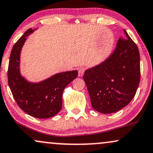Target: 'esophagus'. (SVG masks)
Returning <instances> with one entry per match:
<instances>
[{"instance_id": "1", "label": "esophagus", "mask_w": 153, "mask_h": 153, "mask_svg": "<svg viewBox=\"0 0 153 153\" xmlns=\"http://www.w3.org/2000/svg\"><path fill=\"white\" fill-rule=\"evenodd\" d=\"M85 71V68L80 67L78 68V76L82 77Z\"/></svg>"}]
</instances>
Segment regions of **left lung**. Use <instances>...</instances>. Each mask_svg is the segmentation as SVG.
I'll list each match as a JSON object with an SVG mask.
<instances>
[{
    "mask_svg": "<svg viewBox=\"0 0 153 153\" xmlns=\"http://www.w3.org/2000/svg\"><path fill=\"white\" fill-rule=\"evenodd\" d=\"M126 38H119L114 52L100 63L85 71L83 79L91 105L96 111H118L132 100L140 79V53L124 30Z\"/></svg>",
    "mask_w": 153,
    "mask_h": 153,
    "instance_id": "8db88e82",
    "label": "left lung"
}]
</instances>
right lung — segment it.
I'll list each match as a JSON object with an SVG mask.
<instances>
[{"label": "right lung", "instance_id": "right-lung-1", "mask_svg": "<svg viewBox=\"0 0 153 153\" xmlns=\"http://www.w3.org/2000/svg\"><path fill=\"white\" fill-rule=\"evenodd\" d=\"M33 31L32 28L27 30L13 47L8 69V85L22 110L37 118H48L61 110L64 89L77 78L78 71L58 73L38 83L27 81L22 77L20 73L21 51L26 37Z\"/></svg>", "mask_w": 153, "mask_h": 153}]
</instances>
